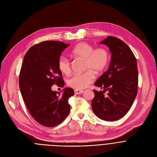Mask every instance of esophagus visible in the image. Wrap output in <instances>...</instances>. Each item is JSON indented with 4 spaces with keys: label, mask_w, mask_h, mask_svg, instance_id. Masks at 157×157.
<instances>
[{
    "label": "esophagus",
    "mask_w": 157,
    "mask_h": 157,
    "mask_svg": "<svg viewBox=\"0 0 157 157\" xmlns=\"http://www.w3.org/2000/svg\"><path fill=\"white\" fill-rule=\"evenodd\" d=\"M84 93L83 91H81V90H78V89H75V93L76 94H81Z\"/></svg>",
    "instance_id": "1"
}]
</instances>
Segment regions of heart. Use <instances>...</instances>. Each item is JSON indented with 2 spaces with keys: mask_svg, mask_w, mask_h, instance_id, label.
<instances>
[{
  "mask_svg": "<svg viewBox=\"0 0 157 157\" xmlns=\"http://www.w3.org/2000/svg\"><path fill=\"white\" fill-rule=\"evenodd\" d=\"M71 55L76 58L85 61L84 66L86 72L81 75H75L68 79V85L73 88L83 89L91 84L95 78L93 71L99 73L103 71L109 61V55L107 50L104 48L94 49L91 44L82 42L71 50ZM59 71L64 75H68L71 72V64L70 61L64 56H61L58 62Z\"/></svg>",
  "mask_w": 157,
  "mask_h": 157,
  "instance_id": "1",
  "label": "heart"
}]
</instances>
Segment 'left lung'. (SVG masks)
<instances>
[{"mask_svg": "<svg viewBox=\"0 0 157 157\" xmlns=\"http://www.w3.org/2000/svg\"><path fill=\"white\" fill-rule=\"evenodd\" d=\"M99 43L107 46L112 55L108 70L94 83L104 89L94 90L92 109L101 119L114 121L127 113L137 96V63L130 48L120 39L107 36ZM106 90L108 93L104 97Z\"/></svg>", "mask_w": 157, "mask_h": 157, "instance_id": "obj_1", "label": "left lung"}]
</instances>
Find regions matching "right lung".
Wrapping results in <instances>:
<instances>
[{"mask_svg": "<svg viewBox=\"0 0 157 157\" xmlns=\"http://www.w3.org/2000/svg\"><path fill=\"white\" fill-rule=\"evenodd\" d=\"M70 45L62 41H46L31 47L24 56L19 76L20 90L33 118L45 127L63 122L70 111L68 99L73 89L65 87L61 93L52 89L64 82L58 66L61 53Z\"/></svg>", "mask_w": 157, "mask_h": 157, "instance_id": "add662e5", "label": "right lung"}]
</instances>
